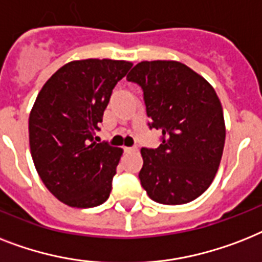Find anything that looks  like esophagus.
<instances>
[{"label": "esophagus", "mask_w": 262, "mask_h": 262, "mask_svg": "<svg viewBox=\"0 0 262 262\" xmlns=\"http://www.w3.org/2000/svg\"><path fill=\"white\" fill-rule=\"evenodd\" d=\"M124 150L125 152H136V150H137V148H136V146H125Z\"/></svg>", "instance_id": "1"}]
</instances>
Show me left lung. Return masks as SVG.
<instances>
[{"mask_svg":"<svg viewBox=\"0 0 262 262\" xmlns=\"http://www.w3.org/2000/svg\"><path fill=\"white\" fill-rule=\"evenodd\" d=\"M144 93L150 129L161 132L159 148H141L142 188L161 205H184L212 183L225 146V120L215 90L175 60L141 61L127 74Z\"/></svg>","mask_w":262,"mask_h":262,"instance_id":"obj_1","label":"left lung"}]
</instances>
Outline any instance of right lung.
<instances>
[{"label":"right lung","instance_id":"right-lung-1","mask_svg":"<svg viewBox=\"0 0 262 262\" xmlns=\"http://www.w3.org/2000/svg\"><path fill=\"white\" fill-rule=\"evenodd\" d=\"M132 63L74 60L40 90L29 114V145L40 179L64 205L89 208L107 201L122 149L95 142L113 89Z\"/></svg>","mask_w":262,"mask_h":262}]
</instances>
